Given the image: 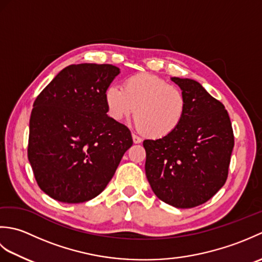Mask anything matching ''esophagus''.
Instances as JSON below:
<instances>
[{
    "mask_svg": "<svg viewBox=\"0 0 262 262\" xmlns=\"http://www.w3.org/2000/svg\"><path fill=\"white\" fill-rule=\"evenodd\" d=\"M133 142H134V144H140L142 143V138L140 136L133 134Z\"/></svg>",
    "mask_w": 262,
    "mask_h": 262,
    "instance_id": "obj_1",
    "label": "esophagus"
}]
</instances>
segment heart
<instances>
[{
	"instance_id": "b5f03b06",
	"label": "heart",
	"mask_w": 262,
	"mask_h": 262,
	"mask_svg": "<svg viewBox=\"0 0 262 262\" xmlns=\"http://www.w3.org/2000/svg\"><path fill=\"white\" fill-rule=\"evenodd\" d=\"M104 101L109 116L116 121L126 120L135 113L137 127L152 138L172 134L186 111V98L180 89L148 73L127 77L121 90L109 86Z\"/></svg>"
}]
</instances>
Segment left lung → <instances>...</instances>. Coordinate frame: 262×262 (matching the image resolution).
Masks as SVG:
<instances>
[{"label":"left lung","instance_id":"8db88e82","mask_svg":"<svg viewBox=\"0 0 262 262\" xmlns=\"http://www.w3.org/2000/svg\"><path fill=\"white\" fill-rule=\"evenodd\" d=\"M186 98L177 129L159 140H145V173L153 192L177 208L207 202L224 186L234 146L224 104L199 82L171 77Z\"/></svg>","mask_w":262,"mask_h":262}]
</instances>
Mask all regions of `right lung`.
<instances>
[{
    "label": "right lung",
    "instance_id": "right-lung-1",
    "mask_svg": "<svg viewBox=\"0 0 262 262\" xmlns=\"http://www.w3.org/2000/svg\"><path fill=\"white\" fill-rule=\"evenodd\" d=\"M119 73L110 64L70 65L33 102L28 159L39 188L53 199L97 197L133 145L129 129L107 115L104 101Z\"/></svg>",
    "mask_w": 262,
    "mask_h": 262
}]
</instances>
